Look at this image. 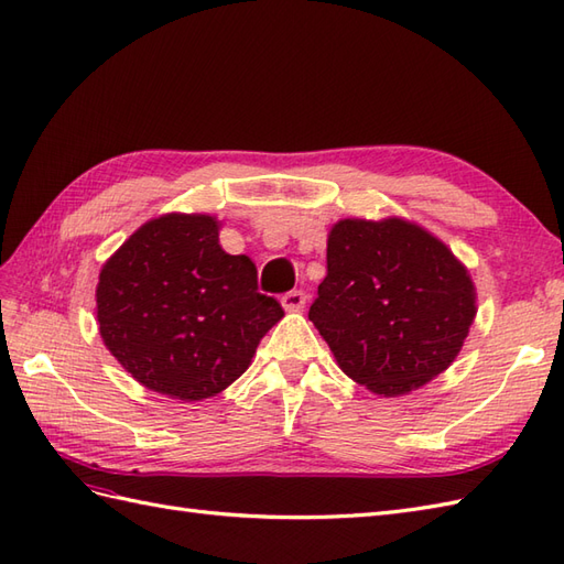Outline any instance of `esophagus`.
Here are the masks:
<instances>
[{
	"instance_id": "1",
	"label": "esophagus",
	"mask_w": 564,
	"mask_h": 564,
	"mask_svg": "<svg viewBox=\"0 0 564 564\" xmlns=\"http://www.w3.org/2000/svg\"><path fill=\"white\" fill-rule=\"evenodd\" d=\"M305 302H307V293H305V291H291V293L281 295V305H283L288 312L302 310V307H305Z\"/></svg>"
}]
</instances>
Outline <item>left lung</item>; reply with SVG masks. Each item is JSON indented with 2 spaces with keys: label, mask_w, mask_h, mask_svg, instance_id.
<instances>
[{
  "label": "left lung",
  "mask_w": 564,
  "mask_h": 564,
  "mask_svg": "<svg viewBox=\"0 0 564 564\" xmlns=\"http://www.w3.org/2000/svg\"><path fill=\"white\" fill-rule=\"evenodd\" d=\"M467 269L402 219L338 221L310 307L340 369L379 395L420 388L457 357L476 316Z\"/></svg>",
  "instance_id": "1"
}]
</instances>
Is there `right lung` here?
<instances>
[{
	"label": "right lung",
	"mask_w": 564,
	"mask_h": 564,
	"mask_svg": "<svg viewBox=\"0 0 564 564\" xmlns=\"http://www.w3.org/2000/svg\"><path fill=\"white\" fill-rule=\"evenodd\" d=\"M281 316L279 302L257 291L252 259L226 254L205 214L144 224L97 283L109 352L150 391L187 402L234 383Z\"/></svg>",
	"instance_id": "right-lung-1"
}]
</instances>
